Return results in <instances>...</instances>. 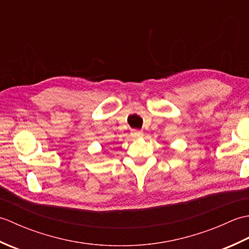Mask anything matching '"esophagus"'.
<instances>
[{
	"mask_svg": "<svg viewBox=\"0 0 249 249\" xmlns=\"http://www.w3.org/2000/svg\"><path fill=\"white\" fill-rule=\"evenodd\" d=\"M130 134H131V137H133V138H140V137H142V135H143L142 130H138V129L131 130Z\"/></svg>",
	"mask_w": 249,
	"mask_h": 249,
	"instance_id": "1",
	"label": "esophagus"
}]
</instances>
